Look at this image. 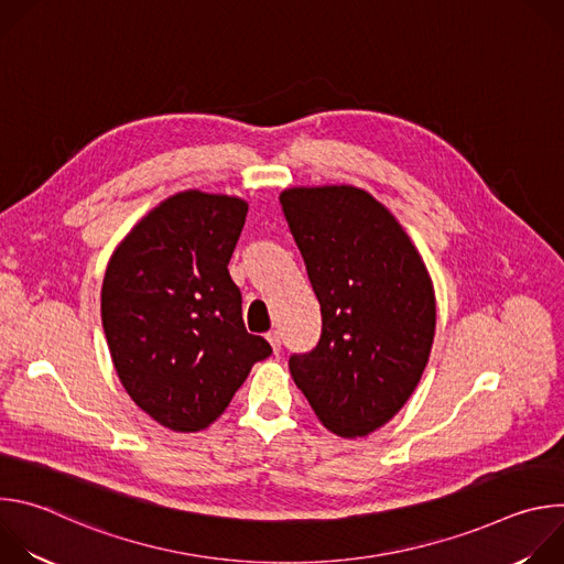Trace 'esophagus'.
Here are the masks:
<instances>
[{
  "mask_svg": "<svg viewBox=\"0 0 564 564\" xmlns=\"http://www.w3.org/2000/svg\"><path fill=\"white\" fill-rule=\"evenodd\" d=\"M268 341H270V346H272V350L274 352H279L281 350V333H268Z\"/></svg>",
  "mask_w": 564,
  "mask_h": 564,
  "instance_id": "34e87169",
  "label": "esophagus"
}]
</instances>
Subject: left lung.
<instances>
[{
	"label": "left lung",
	"mask_w": 564,
	"mask_h": 564,
	"mask_svg": "<svg viewBox=\"0 0 564 564\" xmlns=\"http://www.w3.org/2000/svg\"><path fill=\"white\" fill-rule=\"evenodd\" d=\"M321 305V339L290 357L316 420L366 437L415 392L435 339V288L392 212L355 185L279 196Z\"/></svg>",
	"instance_id": "obj_1"
}]
</instances>
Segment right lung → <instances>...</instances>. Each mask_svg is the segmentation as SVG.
I'll return each instance as SVG.
<instances>
[{"label":"right lung","mask_w":564,"mask_h":564,"mask_svg":"<svg viewBox=\"0 0 564 564\" xmlns=\"http://www.w3.org/2000/svg\"><path fill=\"white\" fill-rule=\"evenodd\" d=\"M248 207L238 196L178 192L149 209L107 263L100 310L113 368L135 406L174 433L214 424L272 355L246 330L227 270Z\"/></svg>","instance_id":"add662e5"}]
</instances>
